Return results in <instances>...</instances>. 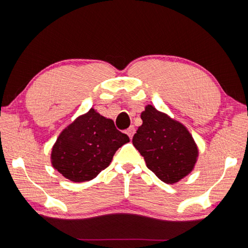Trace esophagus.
<instances>
[{"instance_id": "1", "label": "esophagus", "mask_w": 248, "mask_h": 248, "mask_svg": "<svg viewBox=\"0 0 248 248\" xmlns=\"http://www.w3.org/2000/svg\"><path fill=\"white\" fill-rule=\"evenodd\" d=\"M125 133L128 134V136H129L130 139H132V138H133V135H134V133H135V128L133 127V125H131V127H130L127 131H125Z\"/></svg>"}]
</instances>
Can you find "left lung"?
I'll use <instances>...</instances> for the list:
<instances>
[{"instance_id":"1","label":"left lung","mask_w":248,"mask_h":248,"mask_svg":"<svg viewBox=\"0 0 248 248\" xmlns=\"http://www.w3.org/2000/svg\"><path fill=\"white\" fill-rule=\"evenodd\" d=\"M132 143L144 156L147 167L167 184L177 183L194 170L198 147L186 125L146 105Z\"/></svg>"}]
</instances>
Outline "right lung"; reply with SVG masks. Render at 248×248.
I'll list each match as a JSON object with an SVG mask.
<instances>
[{"label":"right lung","instance_id":"right-lung-1","mask_svg":"<svg viewBox=\"0 0 248 248\" xmlns=\"http://www.w3.org/2000/svg\"><path fill=\"white\" fill-rule=\"evenodd\" d=\"M129 141V136L116 129L112 119L92 108L62 131L52 147V166L72 182L89 181Z\"/></svg>","mask_w":248,"mask_h":248}]
</instances>
